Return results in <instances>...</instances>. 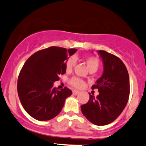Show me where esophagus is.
Masks as SVG:
<instances>
[{"label":"esophagus","instance_id":"34e87169","mask_svg":"<svg viewBox=\"0 0 146 146\" xmlns=\"http://www.w3.org/2000/svg\"><path fill=\"white\" fill-rule=\"evenodd\" d=\"M79 93H80V91H78V90H73V94L75 95H77Z\"/></svg>","mask_w":146,"mask_h":146}]
</instances>
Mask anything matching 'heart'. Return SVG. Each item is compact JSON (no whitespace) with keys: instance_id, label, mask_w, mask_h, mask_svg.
<instances>
[{"instance_id":"1","label":"heart","mask_w":146,"mask_h":146,"mask_svg":"<svg viewBox=\"0 0 146 146\" xmlns=\"http://www.w3.org/2000/svg\"><path fill=\"white\" fill-rule=\"evenodd\" d=\"M85 61L90 70H97L99 66V61L97 58L95 57V56H89V57L85 58ZM75 64H76V59L73 56L69 57L66 61V70L69 71V70H71L73 67L74 66ZM69 83L76 88H82L85 86V82L82 80L76 77L72 78L69 80Z\"/></svg>"}]
</instances>
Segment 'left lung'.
Wrapping results in <instances>:
<instances>
[{
	"label": "left lung",
	"mask_w": 146,
	"mask_h": 146,
	"mask_svg": "<svg viewBox=\"0 0 146 146\" xmlns=\"http://www.w3.org/2000/svg\"><path fill=\"white\" fill-rule=\"evenodd\" d=\"M103 64L102 76L92 89H98L94 97L81 106V110L90 122L98 126L111 123L123 111L129 96V77L124 63L115 55L104 50L97 51Z\"/></svg>",
	"instance_id": "left-lung-1"
}]
</instances>
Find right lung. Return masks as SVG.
Returning <instances> with one entry per match:
<instances>
[{"label": "right lung", "instance_id": "right-lung-1", "mask_svg": "<svg viewBox=\"0 0 146 146\" xmlns=\"http://www.w3.org/2000/svg\"><path fill=\"white\" fill-rule=\"evenodd\" d=\"M76 49L50 47L30 56L23 66L17 81V92L23 108L39 121L56 117L66 98L72 94L67 87L58 90L54 82L66 73V61Z\"/></svg>", "mask_w": 146, "mask_h": 146}]
</instances>
